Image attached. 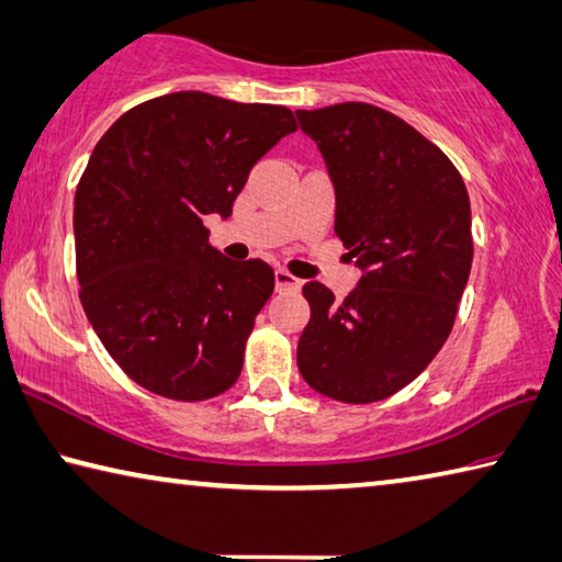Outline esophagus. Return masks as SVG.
I'll list each match as a JSON object with an SVG mask.
<instances>
[{
  "instance_id": "1",
  "label": "esophagus",
  "mask_w": 562,
  "mask_h": 562,
  "mask_svg": "<svg viewBox=\"0 0 562 562\" xmlns=\"http://www.w3.org/2000/svg\"><path fill=\"white\" fill-rule=\"evenodd\" d=\"M274 288H278V292L297 290V288H300V280H297V278H292L290 272L278 270V272H274Z\"/></svg>"
}]
</instances>
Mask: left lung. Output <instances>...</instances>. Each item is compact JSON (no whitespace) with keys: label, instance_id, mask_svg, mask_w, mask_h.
I'll return each instance as SVG.
<instances>
[{"label":"left lung","instance_id":"1","mask_svg":"<svg viewBox=\"0 0 562 562\" xmlns=\"http://www.w3.org/2000/svg\"><path fill=\"white\" fill-rule=\"evenodd\" d=\"M335 187V235L362 270L335 302L307 282L300 375L364 405L395 395L448 340L473 265L470 200L456 165L393 112L364 102L297 110Z\"/></svg>","mask_w":562,"mask_h":562}]
</instances>
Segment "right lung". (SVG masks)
<instances>
[{
    "label": "right lung",
    "mask_w": 562,
    "mask_h": 562,
    "mask_svg": "<svg viewBox=\"0 0 562 562\" xmlns=\"http://www.w3.org/2000/svg\"><path fill=\"white\" fill-rule=\"evenodd\" d=\"M297 130L288 106L172 92L104 132L75 192L79 300L112 360L149 393L198 403L243 370L274 290L262 260L233 262L204 215H233L257 159Z\"/></svg>",
    "instance_id": "right-lung-1"
}]
</instances>
